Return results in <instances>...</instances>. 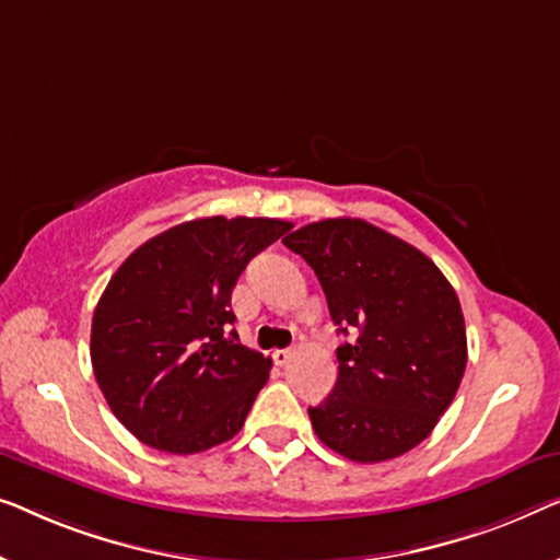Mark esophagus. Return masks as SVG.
<instances>
[{"label":"esophagus","mask_w":560,"mask_h":560,"mask_svg":"<svg viewBox=\"0 0 560 560\" xmlns=\"http://www.w3.org/2000/svg\"><path fill=\"white\" fill-rule=\"evenodd\" d=\"M272 359H275V363H278V366H285V363L293 359V351H290V348H280V351L272 353Z\"/></svg>","instance_id":"1"}]
</instances>
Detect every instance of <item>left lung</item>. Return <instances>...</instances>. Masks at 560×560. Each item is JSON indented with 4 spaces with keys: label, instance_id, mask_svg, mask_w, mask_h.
<instances>
[{
    "label": "left lung",
    "instance_id": "left-lung-1",
    "mask_svg": "<svg viewBox=\"0 0 560 560\" xmlns=\"http://www.w3.org/2000/svg\"><path fill=\"white\" fill-rule=\"evenodd\" d=\"M282 245L313 267L338 334V381L307 409L318 440L353 462L415 450L455 399L467 366L455 288L424 253L363 220H323Z\"/></svg>",
    "mask_w": 560,
    "mask_h": 560
}]
</instances>
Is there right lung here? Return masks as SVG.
Wrapping results in <instances>:
<instances>
[{"label":"right lung","instance_id":"add662e5","mask_svg":"<svg viewBox=\"0 0 560 560\" xmlns=\"http://www.w3.org/2000/svg\"><path fill=\"white\" fill-rule=\"evenodd\" d=\"M267 217H205L126 257L93 313V374L136 440L194 455L232 440L272 361L226 334L232 290L255 255L290 230Z\"/></svg>","mask_w":560,"mask_h":560}]
</instances>
